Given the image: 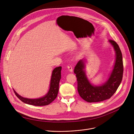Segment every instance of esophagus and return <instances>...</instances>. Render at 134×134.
<instances>
[{"mask_svg":"<svg viewBox=\"0 0 134 134\" xmlns=\"http://www.w3.org/2000/svg\"><path fill=\"white\" fill-rule=\"evenodd\" d=\"M68 69L69 70V71L70 72H73V69H72V67L71 65H68Z\"/></svg>","mask_w":134,"mask_h":134,"instance_id":"34e87169","label":"esophagus"}]
</instances>
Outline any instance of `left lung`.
<instances>
[{"label":"left lung","mask_w":134,"mask_h":134,"mask_svg":"<svg viewBox=\"0 0 134 134\" xmlns=\"http://www.w3.org/2000/svg\"><path fill=\"white\" fill-rule=\"evenodd\" d=\"M108 42L114 49L116 58L113 70L105 82L99 85H94L90 82L85 71V59L80 60L74 68L78 92L80 96L87 102H98L110 98L116 92L121 82L123 74L121 52L115 41L110 40Z\"/></svg>","instance_id":"1"}]
</instances>
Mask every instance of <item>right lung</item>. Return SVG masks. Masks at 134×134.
<instances>
[{"label":"right lung","instance_id":"add662e5","mask_svg":"<svg viewBox=\"0 0 134 134\" xmlns=\"http://www.w3.org/2000/svg\"><path fill=\"white\" fill-rule=\"evenodd\" d=\"M61 66L55 68L53 71L51 75L50 87L48 93L43 96L35 99H31L24 97L19 95L15 91H14L16 95L24 103L35 106H44L48 105L52 103L57 97L59 92V82L61 78Z\"/></svg>","mask_w":134,"mask_h":134}]
</instances>
